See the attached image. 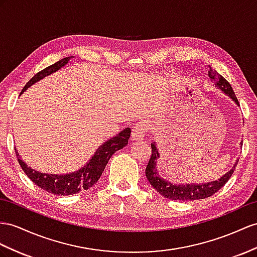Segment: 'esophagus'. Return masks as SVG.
Here are the masks:
<instances>
[{"label": "esophagus", "mask_w": 257, "mask_h": 257, "mask_svg": "<svg viewBox=\"0 0 257 257\" xmlns=\"http://www.w3.org/2000/svg\"><path fill=\"white\" fill-rule=\"evenodd\" d=\"M149 128V124L148 121L144 120V119H140L138 120L133 129V134H131V137H133L134 140H142L144 134H146V131Z\"/></svg>", "instance_id": "esophagus-1"}]
</instances>
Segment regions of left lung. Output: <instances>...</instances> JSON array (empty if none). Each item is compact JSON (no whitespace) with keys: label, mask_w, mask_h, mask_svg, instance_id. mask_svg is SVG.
Wrapping results in <instances>:
<instances>
[{"label":"left lung","mask_w":257,"mask_h":257,"mask_svg":"<svg viewBox=\"0 0 257 257\" xmlns=\"http://www.w3.org/2000/svg\"><path fill=\"white\" fill-rule=\"evenodd\" d=\"M208 77L212 83L215 84V87L218 88L222 93H225L232 101H234L236 105H239V102L236 100V96L230 83L221 75H219L218 72L210 67V66H208ZM151 147H152V155H151V159L146 169L147 178L151 183V186L157 192L163 196H165L166 199L174 201H195L205 199V197L213 195L221 187L226 185V182L232 176L236 164L239 162V160H236L232 168L217 180L204 183H185V185H181L180 183V185H177V183H173L167 179L162 178L159 170H157V161L160 160L161 155L159 149L156 147V142L151 143Z\"/></svg>","instance_id":"1"}]
</instances>
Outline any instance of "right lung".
<instances>
[{
	"mask_svg": "<svg viewBox=\"0 0 257 257\" xmlns=\"http://www.w3.org/2000/svg\"><path fill=\"white\" fill-rule=\"evenodd\" d=\"M71 57L74 56L65 57L63 60L58 61L57 63L41 70L40 72H38V74L32 77L28 81V83L25 85L22 93H24L26 90L30 88L31 85H34L36 82L42 80L45 77L54 74L57 70L63 68L65 65L68 64V61H70ZM130 134V128H124L119 134L101 144V146L96 149L94 154L92 155L91 159L85 163L84 166H82L80 169L68 174L54 175L38 172V170L28 167L27 164L21 159V156H19V153L16 149L15 152L24 173L28 176V178H30L31 181L35 182V185L52 194L71 195L79 193L82 191V190H88L95 185L97 180L100 179V177L105 169V166L107 165L111 155H113L116 151L127 146Z\"/></svg>",
	"mask_w": 257,
	"mask_h": 257,
	"instance_id": "right-lung-1",
	"label": "right lung"
}]
</instances>
